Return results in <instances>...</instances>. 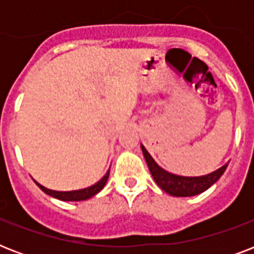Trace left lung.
<instances>
[{"label": "left lung", "instance_id": "obj_1", "mask_svg": "<svg viewBox=\"0 0 254 254\" xmlns=\"http://www.w3.org/2000/svg\"><path fill=\"white\" fill-rule=\"evenodd\" d=\"M141 149H142L143 157L146 159L147 166L154 178L155 183L165 192L170 193L173 196H193V195L203 192L209 189L215 182L219 181V178L224 174L225 169L228 166V163H227L216 171H213L208 175H203V177H181V175L170 174L166 170L161 169L142 145H141Z\"/></svg>", "mask_w": 254, "mask_h": 254}]
</instances>
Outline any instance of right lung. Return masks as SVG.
<instances>
[{"instance_id":"1","label":"right lung","mask_w":254,"mask_h":254,"mask_svg":"<svg viewBox=\"0 0 254 254\" xmlns=\"http://www.w3.org/2000/svg\"><path fill=\"white\" fill-rule=\"evenodd\" d=\"M108 178H109V171H108L96 185L91 186V187H88V189L76 190V191H54V190L46 189V187H43L42 185H39L38 182H35V183H37L38 187H39L43 192L49 193L50 196H54L57 197V199H61V200L65 201H79L89 199V197H92L97 192H100V191L104 189L105 183H107Z\"/></svg>"}]
</instances>
